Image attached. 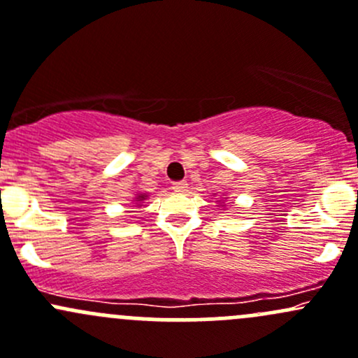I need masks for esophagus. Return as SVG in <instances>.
I'll use <instances>...</instances> for the list:
<instances>
[{
	"mask_svg": "<svg viewBox=\"0 0 358 358\" xmlns=\"http://www.w3.org/2000/svg\"><path fill=\"white\" fill-rule=\"evenodd\" d=\"M186 187H187V182L186 180H178V182H172V189L174 191H186Z\"/></svg>",
	"mask_w": 358,
	"mask_h": 358,
	"instance_id": "1",
	"label": "esophagus"
}]
</instances>
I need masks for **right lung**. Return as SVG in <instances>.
I'll return each mask as SVG.
<instances>
[{"label": "right lung", "mask_w": 358, "mask_h": 358, "mask_svg": "<svg viewBox=\"0 0 358 358\" xmlns=\"http://www.w3.org/2000/svg\"><path fill=\"white\" fill-rule=\"evenodd\" d=\"M140 199H145V196H138V201H140Z\"/></svg>", "instance_id": "right-lung-1"}]
</instances>
